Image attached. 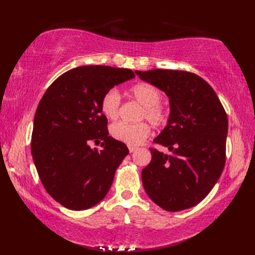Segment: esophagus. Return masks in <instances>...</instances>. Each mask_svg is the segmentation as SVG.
I'll list each match as a JSON object with an SVG mask.
<instances>
[{
  "mask_svg": "<svg viewBox=\"0 0 255 255\" xmlns=\"http://www.w3.org/2000/svg\"><path fill=\"white\" fill-rule=\"evenodd\" d=\"M136 149H137V147H133V145H129V147H128L129 152H133V151Z\"/></svg>",
  "mask_w": 255,
  "mask_h": 255,
  "instance_id": "esophagus-1",
  "label": "esophagus"
}]
</instances>
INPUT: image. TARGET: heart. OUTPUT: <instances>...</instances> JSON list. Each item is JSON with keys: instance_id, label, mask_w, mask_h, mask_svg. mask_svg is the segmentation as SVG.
Instances as JSON below:
<instances>
[{"instance_id": "obj_1", "label": "heart", "mask_w": 255, "mask_h": 255, "mask_svg": "<svg viewBox=\"0 0 255 255\" xmlns=\"http://www.w3.org/2000/svg\"><path fill=\"white\" fill-rule=\"evenodd\" d=\"M129 95L142 105L139 119H147L154 126H163L169 121V113L161 104V91L149 83H138L129 89ZM121 97L115 90H110L101 100V111L106 118L115 121L119 116ZM112 136L128 145L142 143L150 134V127L145 122L114 124L111 128Z\"/></svg>"}]
</instances>
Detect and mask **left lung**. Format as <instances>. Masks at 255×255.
Instances as JSON below:
<instances>
[{
  "label": "left lung",
  "mask_w": 255,
  "mask_h": 255,
  "mask_svg": "<svg viewBox=\"0 0 255 255\" xmlns=\"http://www.w3.org/2000/svg\"><path fill=\"white\" fill-rule=\"evenodd\" d=\"M170 99L166 127L150 148L152 159L141 173L145 193L167 211L191 208L207 196L226 163L228 117L217 94L197 74L181 70L136 71Z\"/></svg>",
  "instance_id": "1"
}]
</instances>
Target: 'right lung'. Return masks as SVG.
I'll use <instances>...</instances> for the list:
<instances>
[{
	"instance_id": "1",
	"label": "right lung",
	"mask_w": 255,
	"mask_h": 255,
	"mask_svg": "<svg viewBox=\"0 0 255 255\" xmlns=\"http://www.w3.org/2000/svg\"><path fill=\"white\" fill-rule=\"evenodd\" d=\"M134 78L129 69L78 67L47 89L36 110L31 154L47 193L66 208L84 210L106 196L127 145L108 136L101 100ZM103 141L101 150L91 142Z\"/></svg>"
}]
</instances>
